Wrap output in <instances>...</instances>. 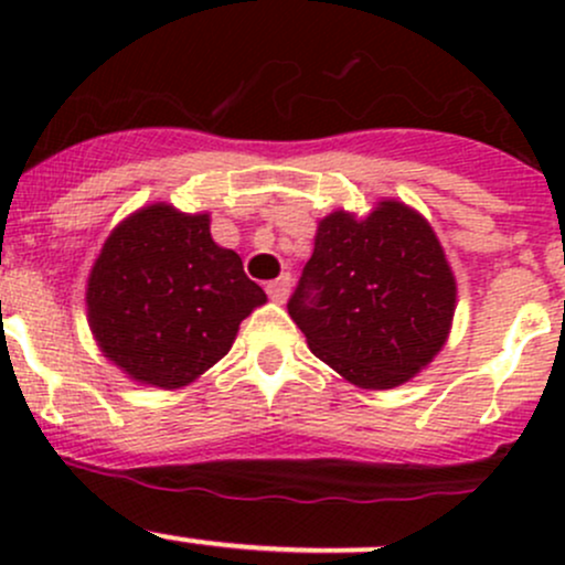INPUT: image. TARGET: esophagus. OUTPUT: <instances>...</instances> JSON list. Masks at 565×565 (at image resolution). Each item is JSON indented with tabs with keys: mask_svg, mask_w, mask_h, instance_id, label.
Here are the masks:
<instances>
[{
	"mask_svg": "<svg viewBox=\"0 0 565 565\" xmlns=\"http://www.w3.org/2000/svg\"><path fill=\"white\" fill-rule=\"evenodd\" d=\"M289 289H291V276L289 274L278 276L276 281H268V287H265V291H268V295H270V300H276V302L287 300Z\"/></svg>",
	"mask_w": 565,
	"mask_h": 565,
	"instance_id": "34e87169",
	"label": "esophagus"
}]
</instances>
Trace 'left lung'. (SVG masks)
I'll return each mask as SVG.
<instances>
[{"instance_id": "left-lung-1", "label": "left lung", "mask_w": 565, "mask_h": 565, "mask_svg": "<svg viewBox=\"0 0 565 565\" xmlns=\"http://www.w3.org/2000/svg\"><path fill=\"white\" fill-rule=\"evenodd\" d=\"M457 284L427 220L380 201L323 217L287 308L316 355L369 391L412 380L449 334Z\"/></svg>"}]
</instances>
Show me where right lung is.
Listing matches in <instances>:
<instances>
[{
	"label": "right lung",
	"mask_w": 565,
	"mask_h": 565,
	"mask_svg": "<svg viewBox=\"0 0 565 565\" xmlns=\"http://www.w3.org/2000/svg\"><path fill=\"white\" fill-rule=\"evenodd\" d=\"M265 291L210 236V215L135 212L103 244L87 284L97 345L146 385L183 387L228 353Z\"/></svg>",
	"instance_id": "obj_1"
}]
</instances>
